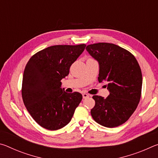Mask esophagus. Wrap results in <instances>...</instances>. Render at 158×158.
<instances>
[{
  "label": "esophagus",
  "mask_w": 158,
  "mask_h": 158,
  "mask_svg": "<svg viewBox=\"0 0 158 158\" xmlns=\"http://www.w3.org/2000/svg\"><path fill=\"white\" fill-rule=\"evenodd\" d=\"M82 95H83V98H84V99H86V98H88L90 96L89 94H87V93H83Z\"/></svg>",
  "instance_id": "esophagus-1"
}]
</instances>
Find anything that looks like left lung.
Here are the masks:
<instances>
[{
	"mask_svg": "<svg viewBox=\"0 0 158 158\" xmlns=\"http://www.w3.org/2000/svg\"><path fill=\"white\" fill-rule=\"evenodd\" d=\"M98 61L99 82H106V98L93 95L95 105L90 114L102 126L115 127L126 122L139 102L142 74L135 57L127 50L114 44L100 42L85 48Z\"/></svg>",
	"mask_w": 158,
	"mask_h": 158,
	"instance_id": "1",
	"label": "left lung"
}]
</instances>
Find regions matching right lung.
<instances>
[{
    "instance_id": "right-lung-1",
    "label": "right lung",
    "mask_w": 158,
    "mask_h": 158,
    "mask_svg": "<svg viewBox=\"0 0 158 158\" xmlns=\"http://www.w3.org/2000/svg\"><path fill=\"white\" fill-rule=\"evenodd\" d=\"M85 47L84 44L54 45L36 53L26 64L21 89L23 103L45 129L56 130L68 125L81 102V93L65 92L60 81Z\"/></svg>"
}]
</instances>
